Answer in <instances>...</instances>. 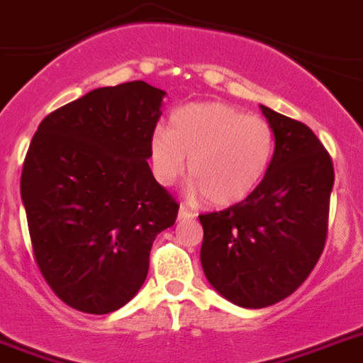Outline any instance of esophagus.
Segmentation results:
<instances>
[{"label":"esophagus","instance_id":"obj_1","mask_svg":"<svg viewBox=\"0 0 363 363\" xmlns=\"http://www.w3.org/2000/svg\"><path fill=\"white\" fill-rule=\"evenodd\" d=\"M194 216H196V215H194L193 211H189V209L185 206L179 207V211H178V218L179 220H193Z\"/></svg>","mask_w":363,"mask_h":363}]
</instances>
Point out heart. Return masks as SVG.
<instances>
[{
	"label": "heart",
	"instance_id": "1",
	"mask_svg": "<svg viewBox=\"0 0 363 363\" xmlns=\"http://www.w3.org/2000/svg\"><path fill=\"white\" fill-rule=\"evenodd\" d=\"M274 130L224 102H193L172 111L169 130L150 139V163L161 185L174 184L185 169L194 191L215 207L246 200L264 179L274 156Z\"/></svg>",
	"mask_w": 363,
	"mask_h": 363
}]
</instances>
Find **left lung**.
I'll return each instance as SVG.
<instances>
[{"mask_svg": "<svg viewBox=\"0 0 363 363\" xmlns=\"http://www.w3.org/2000/svg\"><path fill=\"white\" fill-rule=\"evenodd\" d=\"M261 110L275 138L264 179L242 202L198 216L203 274L244 308L275 305L305 283L323 252L334 185L333 160L314 132Z\"/></svg>", "mask_w": 363, "mask_h": 363, "instance_id": "left-lung-1", "label": "left lung"}]
</instances>
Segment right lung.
I'll return each instance as SVG.
<instances>
[{"label": "right lung", "instance_id": "right-lung-1", "mask_svg": "<svg viewBox=\"0 0 363 363\" xmlns=\"http://www.w3.org/2000/svg\"><path fill=\"white\" fill-rule=\"evenodd\" d=\"M165 95L143 80L93 89L49 113L30 141L21 202L34 257L71 308L125 306L156 237L174 225L179 206L148 167Z\"/></svg>", "mask_w": 363, "mask_h": 363}]
</instances>
